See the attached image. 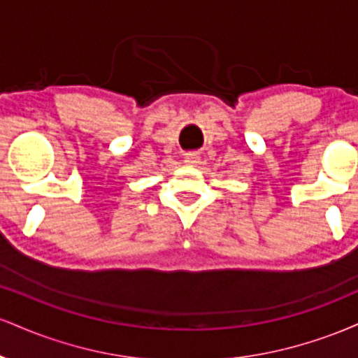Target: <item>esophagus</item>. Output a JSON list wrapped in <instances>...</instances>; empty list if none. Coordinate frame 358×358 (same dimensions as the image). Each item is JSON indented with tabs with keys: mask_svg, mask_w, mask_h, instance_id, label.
<instances>
[{
	"mask_svg": "<svg viewBox=\"0 0 358 358\" xmlns=\"http://www.w3.org/2000/svg\"><path fill=\"white\" fill-rule=\"evenodd\" d=\"M185 163H187V165H195V163H199V155L188 153L185 156Z\"/></svg>",
	"mask_w": 358,
	"mask_h": 358,
	"instance_id": "esophagus-1",
	"label": "esophagus"
}]
</instances>
